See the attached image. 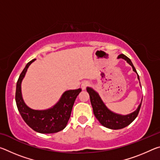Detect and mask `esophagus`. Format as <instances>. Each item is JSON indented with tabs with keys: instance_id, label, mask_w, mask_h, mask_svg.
<instances>
[{
	"instance_id": "esophagus-1",
	"label": "esophagus",
	"mask_w": 160,
	"mask_h": 160,
	"mask_svg": "<svg viewBox=\"0 0 160 160\" xmlns=\"http://www.w3.org/2000/svg\"><path fill=\"white\" fill-rule=\"evenodd\" d=\"M90 85V82H88V81H84V82L82 83V85H81V88H82V90H85V89Z\"/></svg>"
}]
</instances>
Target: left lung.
<instances>
[{
	"instance_id": "1",
	"label": "left lung",
	"mask_w": 160,
	"mask_h": 160,
	"mask_svg": "<svg viewBox=\"0 0 160 160\" xmlns=\"http://www.w3.org/2000/svg\"><path fill=\"white\" fill-rule=\"evenodd\" d=\"M118 58H123L124 60H126L127 63L132 66L133 71L137 73L136 70H135L131 59L127 57L124 54H120V55L118 56ZM138 79L140 81L138 75ZM87 91L90 94V102L92 107L94 116H95L97 120L99 121V123L103 126L106 127V128L113 130L123 128L127 126H128L129 124H131L135 120V118L137 117V116L138 115L140 107H141L142 101L139 104L138 109L135 112L129 113L128 115H121L113 113L108 109L106 105L104 104V103L103 102L101 97H99V94L96 91H94L92 88H87Z\"/></svg>"
}]
</instances>
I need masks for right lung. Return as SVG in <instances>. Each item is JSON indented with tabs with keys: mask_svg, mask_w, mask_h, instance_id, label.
Wrapping results in <instances>:
<instances>
[{
	"mask_svg": "<svg viewBox=\"0 0 160 160\" xmlns=\"http://www.w3.org/2000/svg\"><path fill=\"white\" fill-rule=\"evenodd\" d=\"M35 60L33 59L26 65L18 78L15 92L16 104L23 120L34 131L40 133H54L66 128L75 99L82 90L79 88L66 91L59 101L48 109L34 110L29 108L22 99L21 83L29 66Z\"/></svg>",
	"mask_w": 160,
	"mask_h": 160,
	"instance_id": "1",
	"label": "right lung"
}]
</instances>
